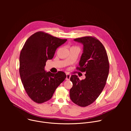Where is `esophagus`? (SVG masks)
<instances>
[{
	"instance_id": "obj_1",
	"label": "esophagus",
	"mask_w": 131,
	"mask_h": 131,
	"mask_svg": "<svg viewBox=\"0 0 131 131\" xmlns=\"http://www.w3.org/2000/svg\"><path fill=\"white\" fill-rule=\"evenodd\" d=\"M70 74H69V73H67L66 74V80H69L70 78Z\"/></svg>"
}]
</instances>
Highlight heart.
<instances>
[{"instance_id": "obj_1", "label": "heart", "mask_w": 131, "mask_h": 131, "mask_svg": "<svg viewBox=\"0 0 131 131\" xmlns=\"http://www.w3.org/2000/svg\"><path fill=\"white\" fill-rule=\"evenodd\" d=\"M71 48H79L78 47H76V46H73V47H71Z\"/></svg>"}]
</instances>
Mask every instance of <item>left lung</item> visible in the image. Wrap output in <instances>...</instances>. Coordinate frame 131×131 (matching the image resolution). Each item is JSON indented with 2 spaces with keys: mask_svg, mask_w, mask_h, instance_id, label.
Segmentation results:
<instances>
[{
  "mask_svg": "<svg viewBox=\"0 0 131 131\" xmlns=\"http://www.w3.org/2000/svg\"><path fill=\"white\" fill-rule=\"evenodd\" d=\"M74 40L83 45V52L76 69L86 73L85 78L82 80L76 74L71 75L72 87L69 92L70 98L76 105L86 107L95 101L106 85L109 60L105 47L95 37L85 36Z\"/></svg>",
  "mask_w": 131,
  "mask_h": 131,
  "instance_id": "1",
  "label": "left lung"
}]
</instances>
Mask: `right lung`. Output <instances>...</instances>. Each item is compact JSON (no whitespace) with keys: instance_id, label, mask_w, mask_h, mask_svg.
I'll return each instance as SVG.
<instances>
[{"instance_id":"right-lung-1","label":"right lung","mask_w":131,"mask_h":131,"mask_svg":"<svg viewBox=\"0 0 131 131\" xmlns=\"http://www.w3.org/2000/svg\"><path fill=\"white\" fill-rule=\"evenodd\" d=\"M66 41L38 31L29 37L22 49L20 75L26 93L34 102L41 104L50 100L55 90L66 79L64 72H46L45 66L47 61L53 58L57 49Z\"/></svg>"}]
</instances>
